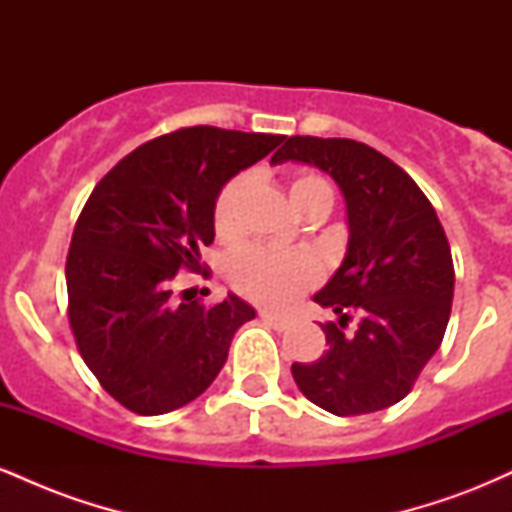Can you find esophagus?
I'll list each match as a JSON object with an SVG mask.
<instances>
[{
    "instance_id": "obj_1",
    "label": "esophagus",
    "mask_w": 512,
    "mask_h": 512,
    "mask_svg": "<svg viewBox=\"0 0 512 512\" xmlns=\"http://www.w3.org/2000/svg\"><path fill=\"white\" fill-rule=\"evenodd\" d=\"M260 317L264 322H267L269 327H274V330H279V332H284L286 327L291 325V320L289 317H281V315H274V313H267V310H262L260 313Z\"/></svg>"
}]
</instances>
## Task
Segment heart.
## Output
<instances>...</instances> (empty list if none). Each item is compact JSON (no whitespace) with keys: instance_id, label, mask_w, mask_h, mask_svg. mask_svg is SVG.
I'll list each match as a JSON object with an SVG mask.
<instances>
[{"instance_id":"b5f03b06","label":"heart","mask_w":512,"mask_h":512,"mask_svg":"<svg viewBox=\"0 0 512 512\" xmlns=\"http://www.w3.org/2000/svg\"><path fill=\"white\" fill-rule=\"evenodd\" d=\"M245 175H236L221 187L214 202V228L219 238H231L238 228V202L243 197ZM289 195L293 207L303 211L310 202L320 197H330L332 190L325 180L317 175H298L293 178ZM320 276V267L308 252L301 250H274L264 245H245L236 250L228 260V279L233 286L252 298V301L274 305H289L296 301L305 289L315 284Z\"/></svg>"}]
</instances>
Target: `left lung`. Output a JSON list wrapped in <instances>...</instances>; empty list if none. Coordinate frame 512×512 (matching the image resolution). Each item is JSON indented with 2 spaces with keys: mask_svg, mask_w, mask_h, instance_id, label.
Listing matches in <instances>:
<instances>
[{
  "mask_svg": "<svg viewBox=\"0 0 512 512\" xmlns=\"http://www.w3.org/2000/svg\"><path fill=\"white\" fill-rule=\"evenodd\" d=\"M320 168L346 202L349 243L313 301L339 315L325 322L327 351L293 363L298 390L334 416L397 404L443 342L455 269L436 209L397 163L354 139L289 137L272 163ZM357 327L346 331L348 313Z\"/></svg>",
  "mask_w": 512,
  "mask_h": 512,
  "instance_id": "1",
  "label": "left lung"
}]
</instances>
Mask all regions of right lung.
<instances>
[{"label":"right lung","mask_w":512,"mask_h":512,"mask_svg":"<svg viewBox=\"0 0 512 512\" xmlns=\"http://www.w3.org/2000/svg\"><path fill=\"white\" fill-rule=\"evenodd\" d=\"M281 134L187 127L122 158L88 197L67 257L69 325L108 395L142 416L185 407L214 383L255 308L173 303L180 269H202L221 187Z\"/></svg>","instance_id":"right-lung-1"}]
</instances>
